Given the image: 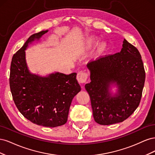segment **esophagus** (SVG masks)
<instances>
[{
  "instance_id": "esophagus-1",
  "label": "esophagus",
  "mask_w": 155,
  "mask_h": 155,
  "mask_svg": "<svg viewBox=\"0 0 155 155\" xmlns=\"http://www.w3.org/2000/svg\"><path fill=\"white\" fill-rule=\"evenodd\" d=\"M88 78V74L86 72H80L77 75V79L79 83H85Z\"/></svg>"
}]
</instances>
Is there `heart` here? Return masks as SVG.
Returning a JSON list of instances; mask_svg holds the SVG:
<instances>
[{"label": "heart", "mask_w": 155, "mask_h": 155, "mask_svg": "<svg viewBox=\"0 0 155 155\" xmlns=\"http://www.w3.org/2000/svg\"><path fill=\"white\" fill-rule=\"evenodd\" d=\"M92 43H97V42H98V40H97V39H93L92 40ZM105 48V44H102L101 45V47H100V49L101 50H104V48Z\"/></svg>", "instance_id": "1"}]
</instances>
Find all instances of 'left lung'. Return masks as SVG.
<instances>
[{
  "instance_id": "1",
  "label": "left lung",
  "mask_w": 155,
  "mask_h": 155,
  "mask_svg": "<svg viewBox=\"0 0 155 155\" xmlns=\"http://www.w3.org/2000/svg\"><path fill=\"white\" fill-rule=\"evenodd\" d=\"M88 67L91 82L86 84L85 88L96 122L108 125L128 118L140 104L145 79L138 50L124 39L120 52L102 56ZM112 82L119 88L116 97H110L108 92Z\"/></svg>"
}]
</instances>
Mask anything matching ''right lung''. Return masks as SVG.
I'll use <instances>...</instances> for the list:
<instances>
[{"mask_svg":"<svg viewBox=\"0 0 155 155\" xmlns=\"http://www.w3.org/2000/svg\"><path fill=\"white\" fill-rule=\"evenodd\" d=\"M48 30L31 35L12 59L10 87L18 110L32 123L55 127L67 123L73 97L81 91L76 73L51 74L41 78L28 70L25 51L28 45Z\"/></svg>","mask_w":155,"mask_h":155,"instance_id":"obj_1","label":"right lung"}]
</instances>
